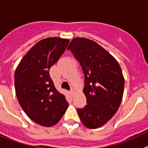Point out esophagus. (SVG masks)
<instances>
[{"label": "esophagus", "mask_w": 148, "mask_h": 148, "mask_svg": "<svg viewBox=\"0 0 148 148\" xmlns=\"http://www.w3.org/2000/svg\"><path fill=\"white\" fill-rule=\"evenodd\" d=\"M70 92H71V95H74V94H75V90H74V89H71V91H70Z\"/></svg>", "instance_id": "obj_1"}]
</instances>
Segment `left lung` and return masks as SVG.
Here are the masks:
<instances>
[{"label": "left lung", "mask_w": 148, "mask_h": 148, "mask_svg": "<svg viewBox=\"0 0 148 148\" xmlns=\"http://www.w3.org/2000/svg\"><path fill=\"white\" fill-rule=\"evenodd\" d=\"M79 62L85 76L83 92L87 105L77 109L84 125L95 129L104 125L119 109L125 79L115 58L91 40L74 38L67 48Z\"/></svg>", "instance_id": "left-lung-1"}]
</instances>
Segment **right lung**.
Here are the masks:
<instances>
[{
    "instance_id": "1",
    "label": "right lung",
    "mask_w": 148,
    "mask_h": 148,
    "mask_svg": "<svg viewBox=\"0 0 148 148\" xmlns=\"http://www.w3.org/2000/svg\"><path fill=\"white\" fill-rule=\"evenodd\" d=\"M69 40L48 38L23 58L14 73V87L23 111L40 125L51 127L61 119L69 103L54 85L49 70L58 62Z\"/></svg>"
}]
</instances>
